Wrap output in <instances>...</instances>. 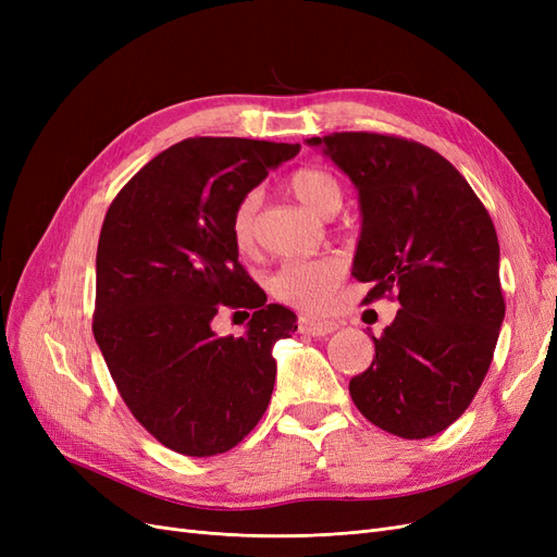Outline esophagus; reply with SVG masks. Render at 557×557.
Segmentation results:
<instances>
[{"label": "esophagus", "mask_w": 557, "mask_h": 557, "mask_svg": "<svg viewBox=\"0 0 557 557\" xmlns=\"http://www.w3.org/2000/svg\"><path fill=\"white\" fill-rule=\"evenodd\" d=\"M336 327L334 320H315V318H309V315H301L299 318V332L301 334H311V336H325V334H332Z\"/></svg>", "instance_id": "34e87169"}]
</instances>
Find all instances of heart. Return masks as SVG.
I'll use <instances>...</instances> for the list:
<instances>
[{
  "label": "heart",
  "mask_w": 557,
  "mask_h": 557,
  "mask_svg": "<svg viewBox=\"0 0 557 557\" xmlns=\"http://www.w3.org/2000/svg\"><path fill=\"white\" fill-rule=\"evenodd\" d=\"M293 195L309 211L323 218L339 213L344 205V188L339 178L320 166H305L293 172L290 181ZM258 207L260 193H246L230 218L232 242L242 252L252 250L258 239ZM346 276V264L336 256H320L311 260H297L283 264L272 278L274 295L285 305L305 309V311H323L332 299L334 290L339 288Z\"/></svg>",
  "instance_id": "b5f03b06"
}]
</instances>
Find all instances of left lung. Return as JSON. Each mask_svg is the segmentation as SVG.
I'll return each mask as SVG.
<instances>
[{
    "instance_id": "left-lung-1",
    "label": "left lung",
    "mask_w": 557,
    "mask_h": 557,
    "mask_svg": "<svg viewBox=\"0 0 557 557\" xmlns=\"http://www.w3.org/2000/svg\"><path fill=\"white\" fill-rule=\"evenodd\" d=\"M309 146L360 193L352 276L364 305L395 295L399 311L376 358L348 391L360 413L401 440L458 420L491 369L504 320L495 225L465 176L436 150L393 134L334 132Z\"/></svg>"
}]
</instances>
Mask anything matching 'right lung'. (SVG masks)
I'll return each instance as SVG.
<instances>
[{"label": "right lung", "instance_id": "add662e5", "mask_svg": "<svg viewBox=\"0 0 557 557\" xmlns=\"http://www.w3.org/2000/svg\"><path fill=\"white\" fill-rule=\"evenodd\" d=\"M299 148L185 139L141 166L107 211L95 342L132 416L190 458L225 453L258 425L276 381L272 348L297 330V315L267 305L239 264L230 218ZM223 306L253 311L244 337L210 330Z\"/></svg>", "mask_w": 557, "mask_h": 557}]
</instances>
